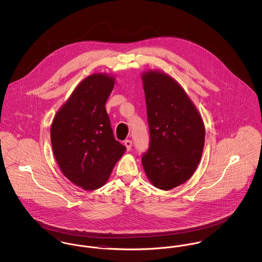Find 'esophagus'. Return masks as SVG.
<instances>
[{
	"instance_id": "esophagus-1",
	"label": "esophagus",
	"mask_w": 262,
	"mask_h": 262,
	"mask_svg": "<svg viewBox=\"0 0 262 262\" xmlns=\"http://www.w3.org/2000/svg\"><path fill=\"white\" fill-rule=\"evenodd\" d=\"M125 145L126 149L129 151V150L132 149V146H133V141L129 140V139H126L125 141Z\"/></svg>"
}]
</instances>
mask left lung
Returning a JSON list of instances; mask_svg holds the SVG:
<instances>
[{"mask_svg": "<svg viewBox=\"0 0 262 262\" xmlns=\"http://www.w3.org/2000/svg\"><path fill=\"white\" fill-rule=\"evenodd\" d=\"M149 147L141 162L150 182L169 190L191 177L200 161L205 130L194 105L172 77L157 72L142 75Z\"/></svg>", "mask_w": 262, "mask_h": 262, "instance_id": "8db88e82", "label": "left lung"}]
</instances>
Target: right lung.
<instances>
[{
  "label": "right lung",
  "mask_w": 262,
  "mask_h": 262,
  "mask_svg": "<svg viewBox=\"0 0 262 262\" xmlns=\"http://www.w3.org/2000/svg\"><path fill=\"white\" fill-rule=\"evenodd\" d=\"M114 78L92 75L82 80L51 126L52 148L58 165L72 183L86 190L102 187L125 146L114 137L105 104Z\"/></svg>",
  "instance_id": "right-lung-1"
}]
</instances>
